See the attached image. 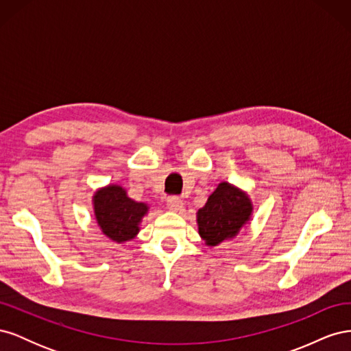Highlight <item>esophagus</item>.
<instances>
[{"instance_id": "obj_1", "label": "esophagus", "mask_w": 351, "mask_h": 351, "mask_svg": "<svg viewBox=\"0 0 351 351\" xmlns=\"http://www.w3.org/2000/svg\"><path fill=\"white\" fill-rule=\"evenodd\" d=\"M167 208L171 212H183L184 204H183V200H180L178 197H169L167 200Z\"/></svg>"}]
</instances>
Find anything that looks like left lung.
Returning <instances> with one entry per match:
<instances>
[{
    "mask_svg": "<svg viewBox=\"0 0 351 351\" xmlns=\"http://www.w3.org/2000/svg\"><path fill=\"white\" fill-rule=\"evenodd\" d=\"M253 214V204L246 192L234 184L221 182L196 214L197 231L206 246L234 239Z\"/></svg>",
    "mask_w": 351,
    "mask_h": 351,
    "instance_id": "left-lung-1",
    "label": "left lung"
}]
</instances>
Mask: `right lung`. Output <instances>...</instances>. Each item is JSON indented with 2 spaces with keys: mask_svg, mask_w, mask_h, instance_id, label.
<instances>
[{
  "mask_svg": "<svg viewBox=\"0 0 351 351\" xmlns=\"http://www.w3.org/2000/svg\"><path fill=\"white\" fill-rule=\"evenodd\" d=\"M98 227L110 240L124 243L134 239L141 231V222L149 210L145 202L127 196L125 189L108 184L98 189L92 197Z\"/></svg>",
  "mask_w": 351,
  "mask_h": 351,
  "instance_id": "1",
  "label": "right lung"
}]
</instances>
